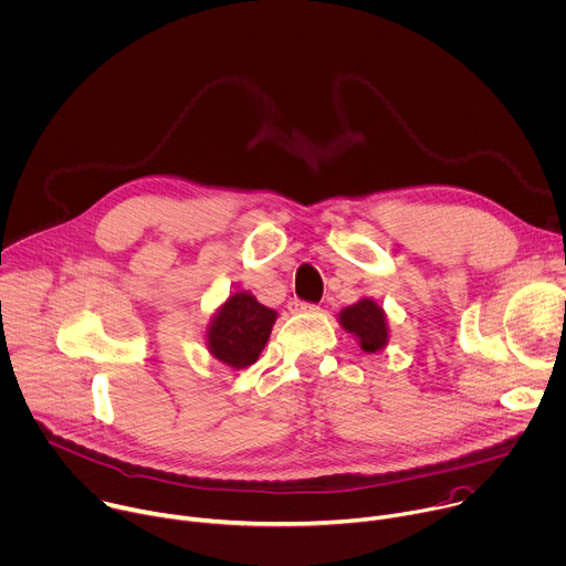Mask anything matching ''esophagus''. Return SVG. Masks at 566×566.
<instances>
[{"label": "esophagus", "instance_id": "1", "mask_svg": "<svg viewBox=\"0 0 566 566\" xmlns=\"http://www.w3.org/2000/svg\"><path fill=\"white\" fill-rule=\"evenodd\" d=\"M290 310H292V312H316L318 305H316V303H305V301L294 298V301H290Z\"/></svg>", "mask_w": 566, "mask_h": 566}]
</instances>
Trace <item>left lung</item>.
Segmentation results:
<instances>
[{"mask_svg":"<svg viewBox=\"0 0 566 566\" xmlns=\"http://www.w3.org/2000/svg\"><path fill=\"white\" fill-rule=\"evenodd\" d=\"M338 323L357 336L364 353H377L388 344L386 312L373 298H361L355 305L342 310Z\"/></svg>","mask_w":566,"mask_h":566,"instance_id":"obj_1","label":"left lung"}]
</instances>
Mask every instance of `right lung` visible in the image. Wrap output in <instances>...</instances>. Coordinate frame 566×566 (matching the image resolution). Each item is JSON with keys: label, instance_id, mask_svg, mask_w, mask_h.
Wrapping results in <instances>:
<instances>
[{"label": "right lung", "instance_id": "right-lung-1", "mask_svg": "<svg viewBox=\"0 0 566 566\" xmlns=\"http://www.w3.org/2000/svg\"><path fill=\"white\" fill-rule=\"evenodd\" d=\"M274 321V310L261 305L250 292H237L216 312L207 329V348L222 364L248 368L263 353Z\"/></svg>", "mask_w": 566, "mask_h": 566}]
</instances>
